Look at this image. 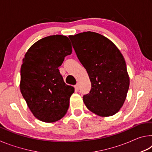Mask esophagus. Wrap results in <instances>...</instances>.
Returning a JSON list of instances; mask_svg holds the SVG:
<instances>
[{
	"instance_id": "1",
	"label": "esophagus",
	"mask_w": 152,
	"mask_h": 152,
	"mask_svg": "<svg viewBox=\"0 0 152 152\" xmlns=\"http://www.w3.org/2000/svg\"><path fill=\"white\" fill-rule=\"evenodd\" d=\"M74 88H75L76 91H78V90H79V85H78V84H76V85L74 86Z\"/></svg>"
}]
</instances>
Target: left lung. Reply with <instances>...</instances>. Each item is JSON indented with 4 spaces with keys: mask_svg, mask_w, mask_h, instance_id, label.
<instances>
[{
    "mask_svg": "<svg viewBox=\"0 0 152 152\" xmlns=\"http://www.w3.org/2000/svg\"><path fill=\"white\" fill-rule=\"evenodd\" d=\"M79 61L91 82L83 101L101 117L116 114L122 107L129 86L125 59L111 41L99 33L87 31L69 36Z\"/></svg>",
    "mask_w": 152,
    "mask_h": 152,
    "instance_id": "8db88e82",
    "label": "left lung"
}]
</instances>
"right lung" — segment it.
<instances>
[{
  "mask_svg": "<svg viewBox=\"0 0 152 152\" xmlns=\"http://www.w3.org/2000/svg\"><path fill=\"white\" fill-rule=\"evenodd\" d=\"M72 51L68 37L50 35L31 46L23 60L20 92L33 115L42 121H57L68 109L74 88L64 82L58 68Z\"/></svg>",
  "mask_w": 152,
  "mask_h": 152,
  "instance_id": "1",
  "label": "right lung"
}]
</instances>
